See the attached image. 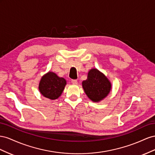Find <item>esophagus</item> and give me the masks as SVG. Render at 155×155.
<instances>
[{
  "label": "esophagus",
  "mask_w": 155,
  "mask_h": 155,
  "mask_svg": "<svg viewBox=\"0 0 155 155\" xmlns=\"http://www.w3.org/2000/svg\"><path fill=\"white\" fill-rule=\"evenodd\" d=\"M71 82H72L73 84H74V85L78 84V82H77V80H72V81H71Z\"/></svg>",
  "instance_id": "esophagus-1"
}]
</instances>
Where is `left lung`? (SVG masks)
Masks as SVG:
<instances>
[{"mask_svg":"<svg viewBox=\"0 0 155 155\" xmlns=\"http://www.w3.org/2000/svg\"><path fill=\"white\" fill-rule=\"evenodd\" d=\"M82 84L88 98L95 103L106 98L112 89V84L108 78L96 68H92L88 71L87 79Z\"/></svg>","mask_w":155,"mask_h":155,"instance_id":"left-lung-1","label":"left lung"}]
</instances>
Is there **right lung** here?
<instances>
[{
  "label": "right lung",
  "mask_w": 155,
  "mask_h": 155,
  "mask_svg": "<svg viewBox=\"0 0 155 155\" xmlns=\"http://www.w3.org/2000/svg\"><path fill=\"white\" fill-rule=\"evenodd\" d=\"M66 84L67 82L65 78L59 77L54 72L48 71L41 77L38 89L43 97L55 100L60 97Z\"/></svg>",
  "instance_id": "obj_1"
}]
</instances>
